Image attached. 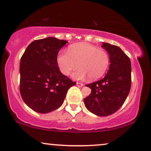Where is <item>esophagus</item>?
Here are the masks:
<instances>
[{"instance_id":"obj_1","label":"esophagus","mask_w":151,"mask_h":151,"mask_svg":"<svg viewBox=\"0 0 151 151\" xmlns=\"http://www.w3.org/2000/svg\"><path fill=\"white\" fill-rule=\"evenodd\" d=\"M76 86H77L78 87H83V84L81 83L77 82V83H76Z\"/></svg>"}]
</instances>
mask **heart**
Listing matches in <instances>:
<instances>
[{"label":"heart","instance_id":"1","mask_svg":"<svg viewBox=\"0 0 151 151\" xmlns=\"http://www.w3.org/2000/svg\"><path fill=\"white\" fill-rule=\"evenodd\" d=\"M110 63L109 54L104 49L88 42H78L69 46L66 52H60L57 63L63 75L68 76L79 67L72 76L76 80L89 77L90 80L101 78L107 70Z\"/></svg>","mask_w":151,"mask_h":151}]
</instances>
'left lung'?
Listing matches in <instances>:
<instances>
[{
	"instance_id": "8db88e82",
	"label": "left lung",
	"mask_w": 151,
	"mask_h": 151,
	"mask_svg": "<svg viewBox=\"0 0 151 151\" xmlns=\"http://www.w3.org/2000/svg\"><path fill=\"white\" fill-rule=\"evenodd\" d=\"M109 56L110 65L105 77L86 85L92 92L84 99L87 109L95 115L107 116L124 104L131 89V65L129 57L117 46L103 42Z\"/></svg>"
}]
</instances>
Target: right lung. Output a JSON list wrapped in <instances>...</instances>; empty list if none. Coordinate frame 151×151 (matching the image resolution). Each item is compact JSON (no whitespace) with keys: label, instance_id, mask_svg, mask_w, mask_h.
<instances>
[{"label":"right lung","instance_id":"obj_1","mask_svg":"<svg viewBox=\"0 0 151 151\" xmlns=\"http://www.w3.org/2000/svg\"><path fill=\"white\" fill-rule=\"evenodd\" d=\"M67 41L48 37L31 42L20 59V92L33 111L47 114L62 105L76 82L63 75L57 63L59 50Z\"/></svg>","mask_w":151,"mask_h":151}]
</instances>
